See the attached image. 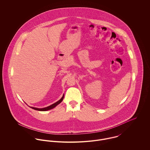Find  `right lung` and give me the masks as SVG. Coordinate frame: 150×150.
Listing matches in <instances>:
<instances>
[{
  "label": "right lung",
  "instance_id": "add662e5",
  "mask_svg": "<svg viewBox=\"0 0 150 150\" xmlns=\"http://www.w3.org/2000/svg\"><path fill=\"white\" fill-rule=\"evenodd\" d=\"M64 95H63V96L61 98V99L60 100H59L58 102H57L56 103L48 106V107H44V108H36V107H30L34 109V110H38V111H47V110H51L54 107H56L57 105H58L60 103L62 102V101L64 99Z\"/></svg>",
  "mask_w": 150,
  "mask_h": 150
}]
</instances>
